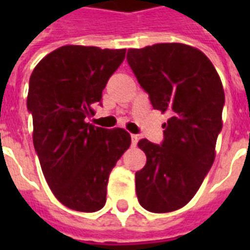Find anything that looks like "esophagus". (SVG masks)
Here are the masks:
<instances>
[{
    "label": "esophagus",
    "mask_w": 250,
    "mask_h": 250,
    "mask_svg": "<svg viewBox=\"0 0 250 250\" xmlns=\"http://www.w3.org/2000/svg\"><path fill=\"white\" fill-rule=\"evenodd\" d=\"M138 141H139V135H135V134H132V135H131V143H132V146H136Z\"/></svg>",
    "instance_id": "esophagus-1"
}]
</instances>
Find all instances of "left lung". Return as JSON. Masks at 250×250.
<instances>
[{"mask_svg":"<svg viewBox=\"0 0 250 250\" xmlns=\"http://www.w3.org/2000/svg\"><path fill=\"white\" fill-rule=\"evenodd\" d=\"M127 62L152 107L170 114L162 145L138 142L147 161L135 174L136 195L148 211H174L195 195L214 162L224 87L204 52L181 42L131 48Z\"/></svg>","mask_w":250,"mask_h":250,"instance_id":"obj_1","label":"left lung"}]
</instances>
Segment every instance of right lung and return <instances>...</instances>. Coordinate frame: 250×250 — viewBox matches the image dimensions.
Segmentation results:
<instances>
[{
	"label": "right lung",
	"instance_id": "add662e5",
	"mask_svg": "<svg viewBox=\"0 0 250 250\" xmlns=\"http://www.w3.org/2000/svg\"><path fill=\"white\" fill-rule=\"evenodd\" d=\"M125 57V49L64 45L32 72L26 105L33 116V145L52 193L72 210L103 208L109 173L131 145L125 128L85 122Z\"/></svg>",
	"mask_w": 250,
	"mask_h": 250
}]
</instances>
